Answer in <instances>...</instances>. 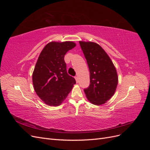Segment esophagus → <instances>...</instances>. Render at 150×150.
Segmentation results:
<instances>
[{"label": "esophagus", "mask_w": 150, "mask_h": 150, "mask_svg": "<svg viewBox=\"0 0 150 150\" xmlns=\"http://www.w3.org/2000/svg\"><path fill=\"white\" fill-rule=\"evenodd\" d=\"M75 79H76V83H78V77L76 76V77H75Z\"/></svg>", "instance_id": "1"}]
</instances>
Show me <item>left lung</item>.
I'll list each match as a JSON object with an SVG mask.
<instances>
[{
	"label": "left lung",
	"instance_id": "obj_1",
	"mask_svg": "<svg viewBox=\"0 0 150 150\" xmlns=\"http://www.w3.org/2000/svg\"><path fill=\"white\" fill-rule=\"evenodd\" d=\"M87 60L90 72V84L84 93L94 105L106 103L114 95L118 83L116 67L101 46L94 42L79 41Z\"/></svg>",
	"mask_w": 150,
	"mask_h": 150
}]
</instances>
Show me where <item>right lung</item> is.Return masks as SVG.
<instances>
[{
	"label": "right lung",
	"instance_id": "obj_1",
	"mask_svg": "<svg viewBox=\"0 0 150 150\" xmlns=\"http://www.w3.org/2000/svg\"><path fill=\"white\" fill-rule=\"evenodd\" d=\"M76 44L51 41L40 52L33 73L35 92L45 103L58 106L71 92L76 80L67 73L65 54Z\"/></svg>",
	"mask_w": 150,
	"mask_h": 150
}]
</instances>
